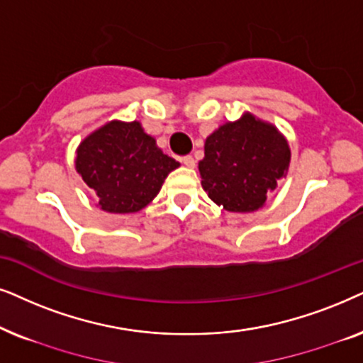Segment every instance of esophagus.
<instances>
[{
  "instance_id": "esophagus-1",
  "label": "esophagus",
  "mask_w": 363,
  "mask_h": 363,
  "mask_svg": "<svg viewBox=\"0 0 363 363\" xmlns=\"http://www.w3.org/2000/svg\"><path fill=\"white\" fill-rule=\"evenodd\" d=\"M182 164H184L186 167H191V169L196 167V161H194V157H192V156L182 157Z\"/></svg>"
}]
</instances>
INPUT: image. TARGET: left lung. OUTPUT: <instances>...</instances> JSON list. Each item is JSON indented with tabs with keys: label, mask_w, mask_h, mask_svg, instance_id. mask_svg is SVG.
<instances>
[{
	"label": "left lung",
	"mask_w": 363,
	"mask_h": 363,
	"mask_svg": "<svg viewBox=\"0 0 363 363\" xmlns=\"http://www.w3.org/2000/svg\"><path fill=\"white\" fill-rule=\"evenodd\" d=\"M291 146L272 123L245 111L219 125L204 144L201 184L211 201L229 212H255L287 176Z\"/></svg>",
	"instance_id": "left-lung-1"
}]
</instances>
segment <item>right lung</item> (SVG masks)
<instances>
[{"instance_id": "1", "label": "right lung", "mask_w": 363, "mask_h": 363, "mask_svg": "<svg viewBox=\"0 0 363 363\" xmlns=\"http://www.w3.org/2000/svg\"><path fill=\"white\" fill-rule=\"evenodd\" d=\"M76 172L96 194V206L111 214L146 207L179 164L157 147L139 121L113 119L88 134L76 149Z\"/></svg>"}]
</instances>
